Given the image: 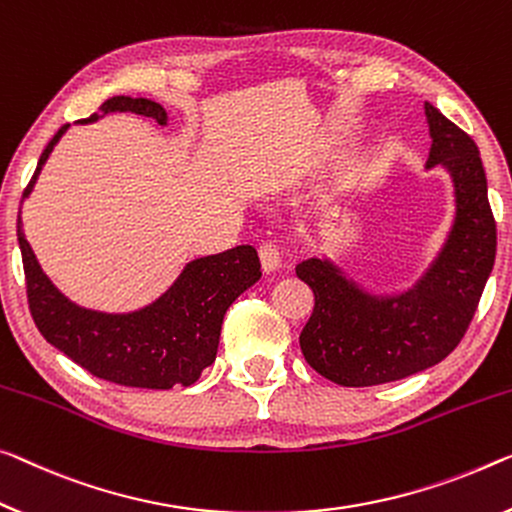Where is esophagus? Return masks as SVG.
Wrapping results in <instances>:
<instances>
[{
	"instance_id": "1",
	"label": "esophagus",
	"mask_w": 512,
	"mask_h": 512,
	"mask_svg": "<svg viewBox=\"0 0 512 512\" xmlns=\"http://www.w3.org/2000/svg\"><path fill=\"white\" fill-rule=\"evenodd\" d=\"M258 256H261V265L265 272L279 270L281 251L277 245H274V242H265V245H261V249H258Z\"/></svg>"
}]
</instances>
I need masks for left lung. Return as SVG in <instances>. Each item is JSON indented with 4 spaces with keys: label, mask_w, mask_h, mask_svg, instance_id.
Wrapping results in <instances>:
<instances>
[{
    "label": "left lung",
    "mask_w": 512,
    "mask_h": 512,
    "mask_svg": "<svg viewBox=\"0 0 512 512\" xmlns=\"http://www.w3.org/2000/svg\"><path fill=\"white\" fill-rule=\"evenodd\" d=\"M426 119L432 137L428 169L442 164L455 187L453 229L428 272L405 293L375 297L322 258L295 267L316 297L300 334L302 355L313 371L341 387L403 380L451 355L492 272L497 222L478 146L430 102Z\"/></svg>",
    "instance_id": "8db88e82"
}]
</instances>
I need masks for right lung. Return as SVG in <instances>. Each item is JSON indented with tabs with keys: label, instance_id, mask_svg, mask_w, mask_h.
I'll use <instances>...</instances> for the list:
<instances>
[{
	"label": "right lung",
	"instance_id": "1",
	"mask_svg": "<svg viewBox=\"0 0 512 512\" xmlns=\"http://www.w3.org/2000/svg\"><path fill=\"white\" fill-rule=\"evenodd\" d=\"M100 112H132L160 125L167 123L164 107L146 98L114 96L102 102ZM96 119L98 114H91L80 123ZM66 130L68 123L61 125L45 146L22 199L34 190L45 160ZM18 242L25 265L29 311L38 332L84 371L121 387L171 389L176 384H194L203 368L217 357L226 309L261 279L256 249L240 245L187 263L174 286L144 309L100 313L82 309L54 288L29 247L20 215Z\"/></svg>",
	"mask_w": 512,
	"mask_h": 512
}]
</instances>
